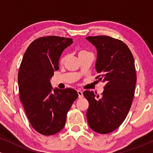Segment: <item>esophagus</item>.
I'll use <instances>...</instances> for the list:
<instances>
[{"mask_svg": "<svg viewBox=\"0 0 153 153\" xmlns=\"http://www.w3.org/2000/svg\"><path fill=\"white\" fill-rule=\"evenodd\" d=\"M77 93H78V95H79V98H82L83 97V92L81 91H77Z\"/></svg>", "mask_w": 153, "mask_h": 153, "instance_id": "34e87169", "label": "esophagus"}]
</instances>
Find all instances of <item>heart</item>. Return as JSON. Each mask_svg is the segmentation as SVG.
Instances as JSON below:
<instances>
[{
  "instance_id": "obj_1",
  "label": "heart",
  "mask_w": 153,
  "mask_h": 153,
  "mask_svg": "<svg viewBox=\"0 0 153 153\" xmlns=\"http://www.w3.org/2000/svg\"><path fill=\"white\" fill-rule=\"evenodd\" d=\"M86 53V51H81L80 52V53H79V54H80V53ZM66 58H67V56H64L63 57H62L61 59H60V62H63L65 61V60L66 59Z\"/></svg>"
}]
</instances>
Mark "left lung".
Returning <instances> with one entry per match:
<instances>
[{
  "mask_svg": "<svg viewBox=\"0 0 153 153\" xmlns=\"http://www.w3.org/2000/svg\"><path fill=\"white\" fill-rule=\"evenodd\" d=\"M85 39L97 49L95 69L105 83L102 95L85 91L89 102L87 120L95 132L108 134L125 120L132 102L137 81L134 60L128 47L119 39L104 35Z\"/></svg>",
  "mask_w": 153,
  "mask_h": 153,
  "instance_id": "8db88e82",
  "label": "left lung"
}]
</instances>
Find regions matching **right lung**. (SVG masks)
I'll return each mask as SVG.
<instances>
[{
	"label": "right lung",
	"instance_id": "1",
	"mask_svg": "<svg viewBox=\"0 0 153 153\" xmlns=\"http://www.w3.org/2000/svg\"><path fill=\"white\" fill-rule=\"evenodd\" d=\"M72 38L47 36L37 38L25 52L18 74L20 100L32 127L45 136L63 128L66 116L78 93L72 88H53V72Z\"/></svg>",
	"mask_w": 153,
	"mask_h": 153
}]
</instances>
